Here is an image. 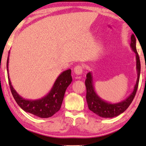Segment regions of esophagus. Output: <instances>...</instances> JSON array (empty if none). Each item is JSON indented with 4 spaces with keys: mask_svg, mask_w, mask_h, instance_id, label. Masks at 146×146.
Segmentation results:
<instances>
[{
    "mask_svg": "<svg viewBox=\"0 0 146 146\" xmlns=\"http://www.w3.org/2000/svg\"><path fill=\"white\" fill-rule=\"evenodd\" d=\"M83 71V68L82 66H80V65H78L74 68V73L75 75H81Z\"/></svg>",
    "mask_w": 146,
    "mask_h": 146,
    "instance_id": "1",
    "label": "esophagus"
}]
</instances>
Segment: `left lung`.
<instances>
[{"instance_id": "left-lung-1", "label": "left lung", "mask_w": 146, "mask_h": 146, "mask_svg": "<svg viewBox=\"0 0 146 146\" xmlns=\"http://www.w3.org/2000/svg\"><path fill=\"white\" fill-rule=\"evenodd\" d=\"M130 47L132 50L135 52L136 55V68L137 71V79L136 84L134 87L132 93L123 101L118 103L111 104L102 100L99 97L95 91L94 86H93V80L92 73L89 72L87 73L86 79L85 80V85L86 88V102L88 107L90 110L98 115V116L104 117V118H112L117 117L120 114L123 113L129 106L132 103V100L136 95L137 88H138L139 81L140 71H141V64L139 56L137 51L136 48V38L135 35L132 34L131 42H130Z\"/></svg>"}]
</instances>
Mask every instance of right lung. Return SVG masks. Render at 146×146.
I'll return each mask as SVG.
<instances>
[{"instance_id":"obj_1","label":"right lung","mask_w":146,"mask_h":146,"mask_svg":"<svg viewBox=\"0 0 146 146\" xmlns=\"http://www.w3.org/2000/svg\"><path fill=\"white\" fill-rule=\"evenodd\" d=\"M9 56L7 61V69L8 71ZM8 73V80L11 93L16 103L27 113H29L40 118H48L53 116L61 108L65 91L72 82L71 70L63 71L56 79L54 84L47 95L42 98L36 100H29L23 98L18 94L11 85Z\"/></svg>"}]
</instances>
